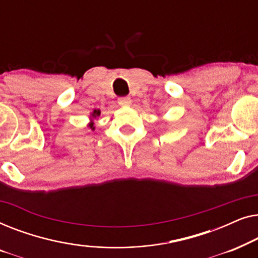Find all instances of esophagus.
<instances>
[{
    "label": "esophagus",
    "mask_w": 258,
    "mask_h": 258,
    "mask_svg": "<svg viewBox=\"0 0 258 258\" xmlns=\"http://www.w3.org/2000/svg\"><path fill=\"white\" fill-rule=\"evenodd\" d=\"M132 98L130 97H121L118 98V104L122 105V107H128V105L132 104Z\"/></svg>",
    "instance_id": "esophagus-1"
}]
</instances>
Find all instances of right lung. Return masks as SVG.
<instances>
[{
    "label": "right lung",
    "instance_id": "right-lung-1",
    "mask_svg": "<svg viewBox=\"0 0 258 258\" xmlns=\"http://www.w3.org/2000/svg\"><path fill=\"white\" fill-rule=\"evenodd\" d=\"M100 115H101V111L98 110V109L97 110H94L90 112V122L88 123V126H89L91 130H95V118H97Z\"/></svg>",
    "mask_w": 258,
    "mask_h": 258
}]
</instances>
